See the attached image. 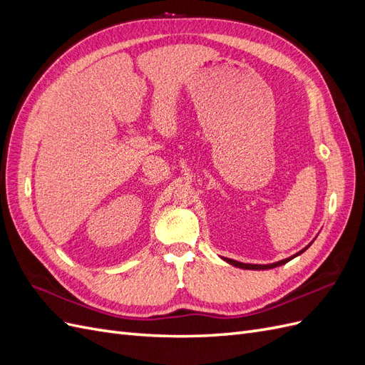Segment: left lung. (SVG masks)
<instances>
[{"mask_svg": "<svg viewBox=\"0 0 365 365\" xmlns=\"http://www.w3.org/2000/svg\"><path fill=\"white\" fill-rule=\"evenodd\" d=\"M311 245V244H309ZM309 245L304 248V250H302L300 252H297V254H294L292 257H288V259H283V260H279V262H275V263H269V264H252V263H242V262H237V260H233V259H225L224 257V260L225 262H228L230 264H233V267H237V268H242V269H272V268H275V267H282V264H284V263H288L289 260H292L294 257H297V256H300L302 252H304L307 248H309Z\"/></svg>", "mask_w": 365, "mask_h": 365, "instance_id": "left-lung-1", "label": "left lung"}]
</instances>
